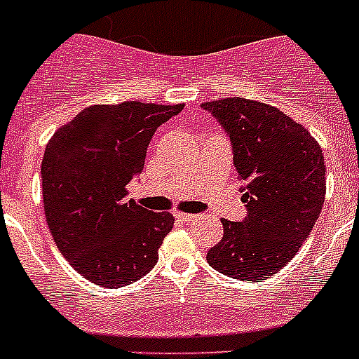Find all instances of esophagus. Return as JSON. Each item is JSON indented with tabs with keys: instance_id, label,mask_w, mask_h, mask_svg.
I'll return each instance as SVG.
<instances>
[{
	"instance_id": "obj_1",
	"label": "esophagus",
	"mask_w": 359,
	"mask_h": 359,
	"mask_svg": "<svg viewBox=\"0 0 359 359\" xmlns=\"http://www.w3.org/2000/svg\"><path fill=\"white\" fill-rule=\"evenodd\" d=\"M174 217H176L177 221L189 223V221H194L196 215L194 214H185V212H174Z\"/></svg>"
}]
</instances>
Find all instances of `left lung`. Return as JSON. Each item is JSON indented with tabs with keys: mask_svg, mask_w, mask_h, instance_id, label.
<instances>
[{
	"mask_svg": "<svg viewBox=\"0 0 359 359\" xmlns=\"http://www.w3.org/2000/svg\"><path fill=\"white\" fill-rule=\"evenodd\" d=\"M230 138L246 217L223 219L207 261L219 273L259 282L280 271L315 226L325 199V165L315 138L280 109L246 98L201 104Z\"/></svg>",
	"mask_w": 359,
	"mask_h": 359,
	"instance_id": "1",
	"label": "left lung"
}]
</instances>
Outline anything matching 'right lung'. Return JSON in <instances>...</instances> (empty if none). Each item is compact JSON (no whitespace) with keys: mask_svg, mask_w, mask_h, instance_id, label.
I'll use <instances>...</instances> for the list:
<instances>
[{"mask_svg":"<svg viewBox=\"0 0 359 359\" xmlns=\"http://www.w3.org/2000/svg\"><path fill=\"white\" fill-rule=\"evenodd\" d=\"M182 109L144 102L86 107L46 145L41 177L48 228L62 257L93 284L128 286L158 262L172 214L136 205L128 185L144 170L152 135Z\"/></svg>","mask_w":359,"mask_h":359,"instance_id":"right-lung-1","label":"right lung"}]
</instances>
